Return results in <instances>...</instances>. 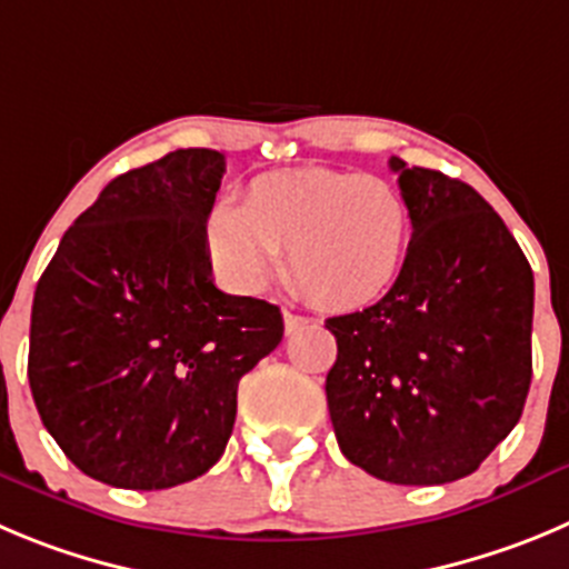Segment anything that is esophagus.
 I'll use <instances>...</instances> for the list:
<instances>
[{"mask_svg":"<svg viewBox=\"0 0 569 569\" xmlns=\"http://www.w3.org/2000/svg\"><path fill=\"white\" fill-rule=\"evenodd\" d=\"M306 322H309V320H306V317H302V315H295V311H283V326H286V331H297V328H300V326H306Z\"/></svg>","mask_w":569,"mask_h":569,"instance_id":"esophagus-1","label":"esophagus"}]
</instances>
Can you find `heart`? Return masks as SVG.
<instances>
[{
    "label": "heart",
    "mask_w": 569,
    "mask_h": 569,
    "mask_svg": "<svg viewBox=\"0 0 569 569\" xmlns=\"http://www.w3.org/2000/svg\"><path fill=\"white\" fill-rule=\"evenodd\" d=\"M410 236V207L390 182L326 168L260 173L243 204L219 201L204 224L221 286L258 295L286 249L291 278L328 309L379 300L401 274Z\"/></svg>",
    "instance_id": "heart-1"
}]
</instances>
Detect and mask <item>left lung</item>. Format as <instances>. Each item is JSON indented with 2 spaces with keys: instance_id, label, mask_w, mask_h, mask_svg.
<instances>
[{
  "instance_id": "8db88e82",
  "label": "left lung",
  "mask_w": 569,
  "mask_h": 569,
  "mask_svg": "<svg viewBox=\"0 0 569 569\" xmlns=\"http://www.w3.org/2000/svg\"><path fill=\"white\" fill-rule=\"evenodd\" d=\"M412 241L376 306L331 317L326 396L339 449L396 486L477 471L522 416L533 362V272L471 184L390 159Z\"/></svg>"
}]
</instances>
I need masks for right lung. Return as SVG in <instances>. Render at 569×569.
Segmentation results:
<instances>
[{
    "instance_id": "obj_1",
    "label": "right lung",
    "mask_w": 569,
    "mask_h": 569,
    "mask_svg": "<svg viewBox=\"0 0 569 569\" xmlns=\"http://www.w3.org/2000/svg\"><path fill=\"white\" fill-rule=\"evenodd\" d=\"M224 153L179 148L111 179L63 232L30 315L36 410L83 475L157 491L224 455L238 381L283 339L278 306L212 283Z\"/></svg>"
}]
</instances>
